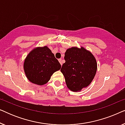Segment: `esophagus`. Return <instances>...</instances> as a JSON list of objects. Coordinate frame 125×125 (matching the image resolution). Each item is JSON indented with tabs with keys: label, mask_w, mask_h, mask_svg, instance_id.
<instances>
[{
	"label": "esophagus",
	"mask_w": 125,
	"mask_h": 125,
	"mask_svg": "<svg viewBox=\"0 0 125 125\" xmlns=\"http://www.w3.org/2000/svg\"><path fill=\"white\" fill-rule=\"evenodd\" d=\"M59 62L60 63V64L61 65H62V60H61V59H59Z\"/></svg>",
	"instance_id": "34e87169"
}]
</instances>
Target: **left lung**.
<instances>
[{
  "label": "left lung",
  "mask_w": 125,
  "mask_h": 125,
  "mask_svg": "<svg viewBox=\"0 0 125 125\" xmlns=\"http://www.w3.org/2000/svg\"><path fill=\"white\" fill-rule=\"evenodd\" d=\"M61 72L66 86L71 91L80 92L88 87L94 77L97 69L96 59L89 51L83 47L68 48L65 53Z\"/></svg>",
  "instance_id": "left-lung-1"
}]
</instances>
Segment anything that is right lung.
<instances>
[{"instance_id": "obj_1", "label": "right lung", "mask_w": 125, "mask_h": 125, "mask_svg": "<svg viewBox=\"0 0 125 125\" xmlns=\"http://www.w3.org/2000/svg\"><path fill=\"white\" fill-rule=\"evenodd\" d=\"M24 71L29 81L39 85L47 83L51 77L61 67L59 61L47 46L36 47L24 60Z\"/></svg>"}]
</instances>
